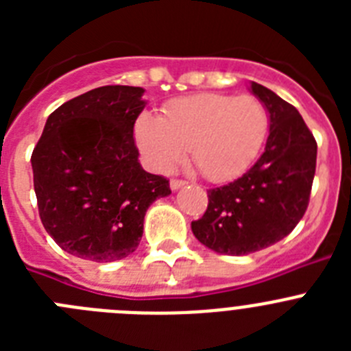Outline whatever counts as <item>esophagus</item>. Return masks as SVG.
<instances>
[{"instance_id":"34e87169","label":"esophagus","mask_w":351,"mask_h":351,"mask_svg":"<svg viewBox=\"0 0 351 351\" xmlns=\"http://www.w3.org/2000/svg\"><path fill=\"white\" fill-rule=\"evenodd\" d=\"M184 184H186V181H181V179H172V181H170V190L176 191V190H179V188H182Z\"/></svg>"}]
</instances>
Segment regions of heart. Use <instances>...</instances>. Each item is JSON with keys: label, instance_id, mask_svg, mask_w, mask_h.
Returning <instances> with one entry per match:
<instances>
[{"label": "heart", "instance_id": "b5f03b06", "mask_svg": "<svg viewBox=\"0 0 351 351\" xmlns=\"http://www.w3.org/2000/svg\"><path fill=\"white\" fill-rule=\"evenodd\" d=\"M267 133V108L251 95L200 93L170 101L163 117L142 112L135 121V141L153 169L170 172L190 149L195 165L213 182L243 176Z\"/></svg>", "mask_w": 351, "mask_h": 351}]
</instances>
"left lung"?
Returning a JSON list of instances; mask_svg holds the SVG:
<instances>
[{
	"label": "left lung",
	"instance_id": "8db88e82",
	"mask_svg": "<svg viewBox=\"0 0 351 351\" xmlns=\"http://www.w3.org/2000/svg\"><path fill=\"white\" fill-rule=\"evenodd\" d=\"M251 93L269 112V137L256 163L225 186L207 191L195 237L221 255L243 256L287 237L308 209L316 169V141L293 105L262 84Z\"/></svg>",
	"mask_w": 351,
	"mask_h": 351
}]
</instances>
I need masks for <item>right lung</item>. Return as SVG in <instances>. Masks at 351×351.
Returning <instances> with one entry per match:
<instances>
[{"instance_id": "obj_1", "label": "right lung", "mask_w": 351, "mask_h": 351, "mask_svg": "<svg viewBox=\"0 0 351 351\" xmlns=\"http://www.w3.org/2000/svg\"><path fill=\"white\" fill-rule=\"evenodd\" d=\"M144 89L104 86L49 116L31 154L38 213L47 234L73 256L114 262L137 250L144 216L169 179L142 169L133 126Z\"/></svg>"}]
</instances>
